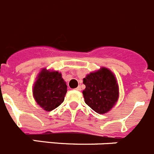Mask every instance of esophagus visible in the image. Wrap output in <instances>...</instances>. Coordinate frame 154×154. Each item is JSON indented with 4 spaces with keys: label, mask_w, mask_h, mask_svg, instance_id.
Returning <instances> with one entry per match:
<instances>
[{
    "label": "esophagus",
    "mask_w": 154,
    "mask_h": 154,
    "mask_svg": "<svg viewBox=\"0 0 154 154\" xmlns=\"http://www.w3.org/2000/svg\"><path fill=\"white\" fill-rule=\"evenodd\" d=\"M76 91H81V87H80V86H78V87H77V88H76Z\"/></svg>",
    "instance_id": "obj_1"
}]
</instances>
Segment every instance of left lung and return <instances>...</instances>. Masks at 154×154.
Here are the masks:
<instances>
[{
	"mask_svg": "<svg viewBox=\"0 0 154 154\" xmlns=\"http://www.w3.org/2000/svg\"><path fill=\"white\" fill-rule=\"evenodd\" d=\"M83 84L86 86L82 92L84 101L97 113H106L118 100V83L110 69L102 67L91 72L83 79Z\"/></svg>",
	"mask_w": 154,
	"mask_h": 154,
	"instance_id": "8db88e82",
	"label": "left lung"
}]
</instances>
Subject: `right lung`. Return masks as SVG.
<instances>
[{
    "label": "right lung",
    "instance_id": "right-lung-1",
    "mask_svg": "<svg viewBox=\"0 0 154 154\" xmlns=\"http://www.w3.org/2000/svg\"><path fill=\"white\" fill-rule=\"evenodd\" d=\"M67 91L61 73L43 68L36 77L32 92L37 104L44 110L51 111L63 103Z\"/></svg>",
    "mask_w": 154,
    "mask_h": 154
}]
</instances>
